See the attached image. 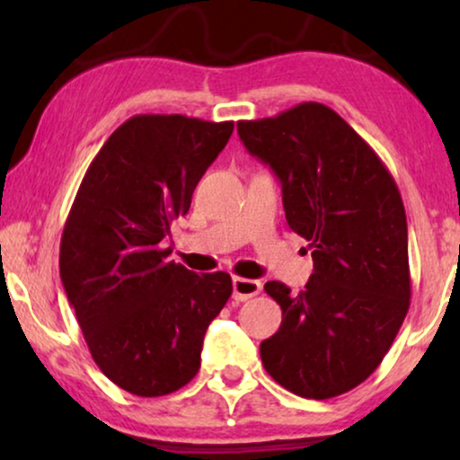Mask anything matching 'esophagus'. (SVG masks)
<instances>
[{"label": "esophagus", "mask_w": 460, "mask_h": 460, "mask_svg": "<svg viewBox=\"0 0 460 460\" xmlns=\"http://www.w3.org/2000/svg\"><path fill=\"white\" fill-rule=\"evenodd\" d=\"M232 291H234L236 301H247L261 291V282L234 276V279H232Z\"/></svg>", "instance_id": "obj_1"}]
</instances>
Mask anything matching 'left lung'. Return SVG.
I'll use <instances>...</instances> for the list:
<instances>
[{
    "label": "left lung",
    "mask_w": 460,
    "mask_h": 460,
    "mask_svg": "<svg viewBox=\"0 0 460 460\" xmlns=\"http://www.w3.org/2000/svg\"><path fill=\"white\" fill-rule=\"evenodd\" d=\"M244 148L272 167L288 228L310 243L314 274L261 341L263 368L288 392L329 400L367 381L392 348L408 305V228L400 190L373 148L320 102L238 121Z\"/></svg>",
    "instance_id": "left-lung-1"
}]
</instances>
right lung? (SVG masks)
<instances>
[{
	"instance_id": "right-lung-1",
	"label": "right lung",
	"mask_w": 460,
	"mask_h": 460,
	"mask_svg": "<svg viewBox=\"0 0 460 460\" xmlns=\"http://www.w3.org/2000/svg\"><path fill=\"white\" fill-rule=\"evenodd\" d=\"M234 123L136 115L87 167L60 241V279L98 368L159 398L200 368L203 337L232 295L226 272L194 274L161 243L190 209Z\"/></svg>"
}]
</instances>
